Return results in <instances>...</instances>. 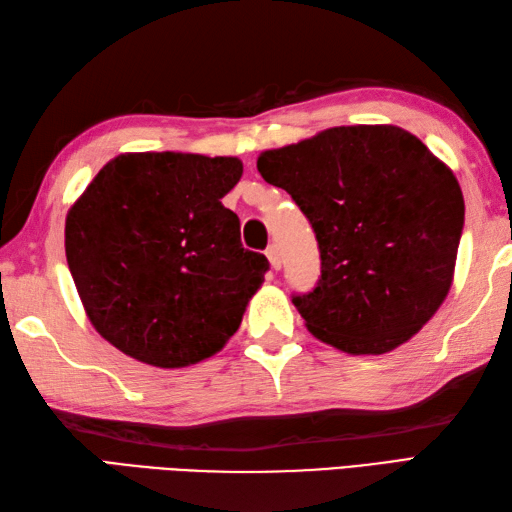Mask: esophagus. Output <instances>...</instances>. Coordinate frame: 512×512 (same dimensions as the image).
Segmentation results:
<instances>
[{"mask_svg": "<svg viewBox=\"0 0 512 512\" xmlns=\"http://www.w3.org/2000/svg\"><path fill=\"white\" fill-rule=\"evenodd\" d=\"M266 257H268V262H270V266H273L275 270H279L281 268V253H279V248L273 244V246H268V250H266Z\"/></svg>", "mask_w": 512, "mask_h": 512, "instance_id": "1", "label": "esophagus"}]
</instances>
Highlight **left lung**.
<instances>
[{"label": "left lung", "mask_w": 512, "mask_h": 512, "mask_svg": "<svg viewBox=\"0 0 512 512\" xmlns=\"http://www.w3.org/2000/svg\"><path fill=\"white\" fill-rule=\"evenodd\" d=\"M257 169L317 235L319 284L292 303L319 341L385 354L436 314L453 281L464 198L416 136L394 125L332 127L264 151Z\"/></svg>", "instance_id": "8db88e82"}]
</instances>
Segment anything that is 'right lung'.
Here are the masks:
<instances>
[{"label":"right lung","mask_w":512,"mask_h":512,"mask_svg":"<svg viewBox=\"0 0 512 512\" xmlns=\"http://www.w3.org/2000/svg\"><path fill=\"white\" fill-rule=\"evenodd\" d=\"M237 158L123 154L96 173L65 220V257L105 341L154 367H187L237 332L268 259L242 246L222 204Z\"/></svg>","instance_id":"add662e5"}]
</instances>
